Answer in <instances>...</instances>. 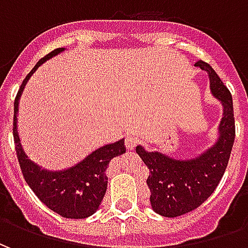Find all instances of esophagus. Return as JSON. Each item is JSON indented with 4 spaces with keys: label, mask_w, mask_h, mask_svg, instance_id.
Instances as JSON below:
<instances>
[{
    "label": "esophagus",
    "mask_w": 248,
    "mask_h": 248,
    "mask_svg": "<svg viewBox=\"0 0 248 248\" xmlns=\"http://www.w3.org/2000/svg\"><path fill=\"white\" fill-rule=\"evenodd\" d=\"M138 143H140V137L137 134H129L126 137V146L129 150H133Z\"/></svg>",
    "instance_id": "esophagus-1"
}]
</instances>
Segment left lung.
<instances>
[{"mask_svg": "<svg viewBox=\"0 0 248 248\" xmlns=\"http://www.w3.org/2000/svg\"><path fill=\"white\" fill-rule=\"evenodd\" d=\"M207 71L210 90L222 108L218 138L208 149L190 159H178L161 151H147L137 146V153L150 170L147 186L150 203L156 214L175 218L199 207L207 199L223 177L235 140L232 97L211 66L203 61L195 63Z\"/></svg>", "mask_w": 248, "mask_h": 248, "instance_id": "8db88e82", "label": "left lung"}]
</instances>
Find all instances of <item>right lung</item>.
I'll use <instances>...</instances> for the list:
<instances>
[{
  "label": "right lung",
  "instance_id": "obj_1",
  "mask_svg": "<svg viewBox=\"0 0 248 248\" xmlns=\"http://www.w3.org/2000/svg\"><path fill=\"white\" fill-rule=\"evenodd\" d=\"M63 50V47L56 49L37 62V65L26 76L19 87L14 101V143L25 181L35 195L40 198L41 202L45 203L50 210L60 214L63 218L83 219L95 213L99 208V204L102 203L108 188L106 170L114 156L122 155L126 153L124 140L98 147L97 150L92 151L89 155L71 167L63 170H47L31 161L25 153L17 124L19 99L30 77L44 62L56 57Z\"/></svg>",
  "mask_w": 248,
  "mask_h": 248
}]
</instances>
